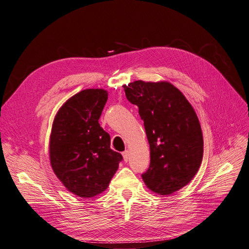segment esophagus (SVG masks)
I'll list each match as a JSON object with an SVG mask.
<instances>
[{
	"label": "esophagus",
	"mask_w": 249,
	"mask_h": 249,
	"mask_svg": "<svg viewBox=\"0 0 249 249\" xmlns=\"http://www.w3.org/2000/svg\"><path fill=\"white\" fill-rule=\"evenodd\" d=\"M123 157H124V160L125 162L129 161V159H130V152H129V150H125V152H124Z\"/></svg>",
	"instance_id": "34e87169"
}]
</instances>
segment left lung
Listing matches in <instances>:
<instances>
[{"label":"left lung","instance_id":"left-lung-1","mask_svg":"<svg viewBox=\"0 0 249 249\" xmlns=\"http://www.w3.org/2000/svg\"><path fill=\"white\" fill-rule=\"evenodd\" d=\"M126 99L137 105L150 149L142 175L146 187L170 195L189 184L202 161L203 137L198 117L182 91L167 81H134L124 85Z\"/></svg>","mask_w":249,"mask_h":249}]
</instances>
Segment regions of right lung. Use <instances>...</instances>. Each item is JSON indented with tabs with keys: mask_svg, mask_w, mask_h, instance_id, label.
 Returning a JSON list of instances; mask_svg holds the SVG:
<instances>
[{
	"mask_svg": "<svg viewBox=\"0 0 249 249\" xmlns=\"http://www.w3.org/2000/svg\"><path fill=\"white\" fill-rule=\"evenodd\" d=\"M107 100L105 89L82 90L60 107L53 122L52 169L67 190L82 198L106 190L123 160L110 148V135L99 124Z\"/></svg>",
	"mask_w": 249,
	"mask_h": 249,
	"instance_id": "add662e5",
	"label": "right lung"
}]
</instances>
